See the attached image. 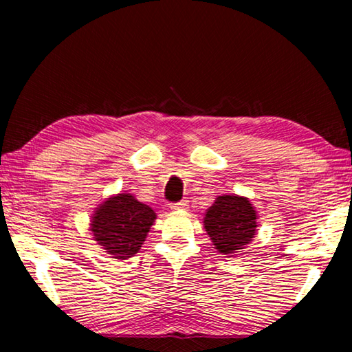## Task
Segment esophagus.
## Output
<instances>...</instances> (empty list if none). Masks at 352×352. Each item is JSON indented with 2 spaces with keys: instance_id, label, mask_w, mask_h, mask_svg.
<instances>
[{
  "instance_id": "1",
  "label": "esophagus",
  "mask_w": 352,
  "mask_h": 352,
  "mask_svg": "<svg viewBox=\"0 0 352 352\" xmlns=\"http://www.w3.org/2000/svg\"><path fill=\"white\" fill-rule=\"evenodd\" d=\"M188 200H182V201H177V204H170V210H174V211H177V210H186L188 208Z\"/></svg>"
}]
</instances>
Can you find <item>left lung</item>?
Segmentation results:
<instances>
[{"instance_id":"1","label":"left lung","mask_w":352,"mask_h":352,"mask_svg":"<svg viewBox=\"0 0 352 352\" xmlns=\"http://www.w3.org/2000/svg\"><path fill=\"white\" fill-rule=\"evenodd\" d=\"M256 211L247 199L220 195L205 214V230L222 254L237 253L256 233Z\"/></svg>"}]
</instances>
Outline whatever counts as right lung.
<instances>
[{
    "mask_svg": "<svg viewBox=\"0 0 352 352\" xmlns=\"http://www.w3.org/2000/svg\"><path fill=\"white\" fill-rule=\"evenodd\" d=\"M157 219L152 208L130 194H119L104 201L94 212L91 231L94 241L116 259H127L138 253Z\"/></svg>",
    "mask_w": 352,
    "mask_h": 352,
    "instance_id": "obj_1",
    "label": "right lung"
}]
</instances>
